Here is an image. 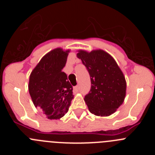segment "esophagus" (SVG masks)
<instances>
[{"label":"esophagus","instance_id":"esophagus-1","mask_svg":"<svg viewBox=\"0 0 155 155\" xmlns=\"http://www.w3.org/2000/svg\"><path fill=\"white\" fill-rule=\"evenodd\" d=\"M74 91H76V92H78V91H79V86L78 85L75 86V87H74Z\"/></svg>","mask_w":155,"mask_h":155}]
</instances>
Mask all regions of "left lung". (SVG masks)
Returning a JSON list of instances; mask_svg holds the SVG:
<instances>
[{
	"mask_svg": "<svg viewBox=\"0 0 155 155\" xmlns=\"http://www.w3.org/2000/svg\"><path fill=\"white\" fill-rule=\"evenodd\" d=\"M77 57L91 78V90L84 98L88 109L95 116H110L125 98L127 83L124 74L113 57L104 50H79Z\"/></svg>",
	"mask_w": 155,
	"mask_h": 155,
	"instance_id": "8db88e82",
	"label": "left lung"
}]
</instances>
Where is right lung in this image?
Wrapping results in <instances>:
<instances>
[{"instance_id":"right-lung-1","label":"right lung","mask_w":155,"mask_h":155,"mask_svg":"<svg viewBox=\"0 0 155 155\" xmlns=\"http://www.w3.org/2000/svg\"><path fill=\"white\" fill-rule=\"evenodd\" d=\"M69 52L61 48L51 50L41 59L30 74L28 91L31 100L50 120L63 117L74 98L73 87L62 71Z\"/></svg>"}]
</instances>
